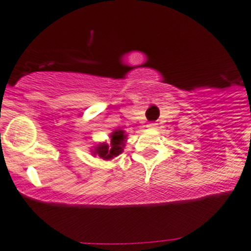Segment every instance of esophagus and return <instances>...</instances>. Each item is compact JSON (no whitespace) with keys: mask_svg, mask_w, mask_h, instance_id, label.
Masks as SVG:
<instances>
[{"mask_svg":"<svg viewBox=\"0 0 251 251\" xmlns=\"http://www.w3.org/2000/svg\"><path fill=\"white\" fill-rule=\"evenodd\" d=\"M157 125H158V124H155V123H150L147 126L150 128H155V127H157Z\"/></svg>","mask_w":251,"mask_h":251,"instance_id":"esophagus-1","label":"esophagus"}]
</instances>
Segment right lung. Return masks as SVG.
<instances>
[{
  "label": "right lung",
  "mask_w": 251,
  "mask_h": 251,
  "mask_svg": "<svg viewBox=\"0 0 251 251\" xmlns=\"http://www.w3.org/2000/svg\"><path fill=\"white\" fill-rule=\"evenodd\" d=\"M111 145L110 148H109V145L106 143H103V145H99L97 147L96 153L103 159H111V158L116 157V155L120 154L123 152V146H124V141H125L126 136L124 135L123 130L119 131H114L111 133Z\"/></svg>",
  "instance_id": "add662e5"
}]
</instances>
